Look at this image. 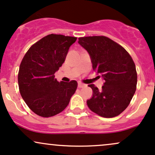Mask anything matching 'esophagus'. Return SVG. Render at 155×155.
<instances>
[{
	"instance_id": "obj_1",
	"label": "esophagus",
	"mask_w": 155,
	"mask_h": 155,
	"mask_svg": "<svg viewBox=\"0 0 155 155\" xmlns=\"http://www.w3.org/2000/svg\"><path fill=\"white\" fill-rule=\"evenodd\" d=\"M85 86H86V84H83V83H81V82L78 83V87H79V88L84 87Z\"/></svg>"
}]
</instances>
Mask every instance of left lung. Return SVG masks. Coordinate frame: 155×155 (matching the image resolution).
<instances>
[{
  "instance_id": "8db88e82",
  "label": "left lung",
  "mask_w": 155,
  "mask_h": 155,
  "mask_svg": "<svg viewBox=\"0 0 155 155\" xmlns=\"http://www.w3.org/2000/svg\"><path fill=\"white\" fill-rule=\"evenodd\" d=\"M79 44L88 51L94 71L105 80L98 90L89 84L93 94L87 101L89 108L99 116L111 118L126 109L136 90V65L124 47L108 37L79 38Z\"/></svg>"
}]
</instances>
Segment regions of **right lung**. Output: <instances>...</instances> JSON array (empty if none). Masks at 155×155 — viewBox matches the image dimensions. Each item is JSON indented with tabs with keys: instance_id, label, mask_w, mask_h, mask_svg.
I'll return each mask as SVG.
<instances>
[{
	"instance_id": "add662e5",
	"label": "right lung",
	"mask_w": 155,
	"mask_h": 155,
	"mask_svg": "<svg viewBox=\"0 0 155 155\" xmlns=\"http://www.w3.org/2000/svg\"><path fill=\"white\" fill-rule=\"evenodd\" d=\"M76 37L49 34L30 47L19 65L18 84L21 96L32 111L50 117L63 111L75 93L78 84L59 81L54 73L65 62Z\"/></svg>"
}]
</instances>
